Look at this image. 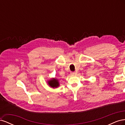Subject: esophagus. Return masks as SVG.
Returning <instances> with one entry per match:
<instances>
[{
	"label": "esophagus",
	"mask_w": 125,
	"mask_h": 125,
	"mask_svg": "<svg viewBox=\"0 0 125 125\" xmlns=\"http://www.w3.org/2000/svg\"><path fill=\"white\" fill-rule=\"evenodd\" d=\"M74 72H73V71H71V73H70V74H71V75H74Z\"/></svg>",
	"instance_id": "esophagus-1"
}]
</instances>
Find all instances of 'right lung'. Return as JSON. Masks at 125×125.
<instances>
[{
	"label": "right lung",
	"instance_id": "1",
	"mask_svg": "<svg viewBox=\"0 0 125 125\" xmlns=\"http://www.w3.org/2000/svg\"><path fill=\"white\" fill-rule=\"evenodd\" d=\"M48 84L52 88H57V87L59 86V82L58 80L56 79H52L50 81H48Z\"/></svg>",
	"mask_w": 125,
	"mask_h": 125
}]
</instances>
